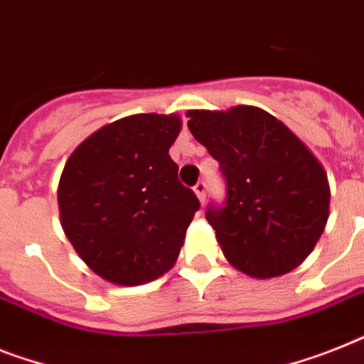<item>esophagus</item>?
Returning <instances> with one entry per match:
<instances>
[{
  "label": "esophagus",
  "instance_id": "34e87169",
  "mask_svg": "<svg viewBox=\"0 0 364 364\" xmlns=\"http://www.w3.org/2000/svg\"><path fill=\"white\" fill-rule=\"evenodd\" d=\"M193 191H195V195H197V199H199L200 203H204V197H206V184H204L203 180L195 184Z\"/></svg>",
  "mask_w": 364,
  "mask_h": 364
}]
</instances>
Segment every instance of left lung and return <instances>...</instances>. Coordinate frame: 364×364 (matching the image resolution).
Segmentation results:
<instances>
[{
  "instance_id": "left-lung-1",
  "label": "left lung",
  "mask_w": 364,
  "mask_h": 364,
  "mask_svg": "<svg viewBox=\"0 0 364 364\" xmlns=\"http://www.w3.org/2000/svg\"><path fill=\"white\" fill-rule=\"evenodd\" d=\"M188 128L219 161L223 206L206 219L221 251L249 277L272 279L311 255L329 218L322 164L290 128L255 106L188 111Z\"/></svg>"
}]
</instances>
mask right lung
Segmentation results:
<instances>
[{
  "mask_svg": "<svg viewBox=\"0 0 364 364\" xmlns=\"http://www.w3.org/2000/svg\"><path fill=\"white\" fill-rule=\"evenodd\" d=\"M178 115L139 113L89 135L65 164L57 203L81 260L113 284L154 281L175 266L199 199L169 149Z\"/></svg>",
  "mask_w": 364,
  "mask_h": 364,
  "instance_id": "add662e5",
  "label": "right lung"
}]
</instances>
